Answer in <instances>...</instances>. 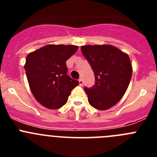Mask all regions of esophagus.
Returning <instances> with one entry per match:
<instances>
[{
	"instance_id": "1",
	"label": "esophagus",
	"mask_w": 157,
	"mask_h": 157,
	"mask_svg": "<svg viewBox=\"0 0 157 157\" xmlns=\"http://www.w3.org/2000/svg\"><path fill=\"white\" fill-rule=\"evenodd\" d=\"M78 82H79V85L80 86H82L83 85V80H82V78H79V79H78Z\"/></svg>"
}]
</instances>
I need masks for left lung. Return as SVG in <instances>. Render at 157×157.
I'll return each instance as SVG.
<instances>
[{"mask_svg": "<svg viewBox=\"0 0 157 157\" xmlns=\"http://www.w3.org/2000/svg\"><path fill=\"white\" fill-rule=\"evenodd\" d=\"M81 50L95 75V85L85 87L89 103L98 110L109 109L128 88L133 71L130 57L111 45H82Z\"/></svg>", "mask_w": 157, "mask_h": 157, "instance_id": "left-lung-1", "label": "left lung"}]
</instances>
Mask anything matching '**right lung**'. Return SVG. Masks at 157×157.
<instances>
[{
	"mask_svg": "<svg viewBox=\"0 0 157 157\" xmlns=\"http://www.w3.org/2000/svg\"><path fill=\"white\" fill-rule=\"evenodd\" d=\"M77 45H47L27 55L24 68L32 94L41 105L58 109L64 105L77 80L67 75L66 61Z\"/></svg>",
	"mask_w": 157,
	"mask_h": 157,
	"instance_id": "add662e5",
	"label": "right lung"
}]
</instances>
